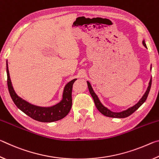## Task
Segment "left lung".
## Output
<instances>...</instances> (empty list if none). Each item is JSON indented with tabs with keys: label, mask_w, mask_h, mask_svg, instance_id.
<instances>
[{
	"label": "left lung",
	"mask_w": 159,
	"mask_h": 159,
	"mask_svg": "<svg viewBox=\"0 0 159 159\" xmlns=\"http://www.w3.org/2000/svg\"><path fill=\"white\" fill-rule=\"evenodd\" d=\"M142 43H143L144 46L145 48H147V45L145 44V42L144 41H142ZM88 83V89H89L90 91V95H92L93 98V100L94 102H95V104L97 107V109L99 110V111L102 113V114L104 116H108V117H111V118H125V117H128L129 116L131 115L133 113H134V111H136L137 109H138L139 107H140L142 104L144 103V102L146 101V99L148 97V95H149V93L150 91V88H151V85H152V79L150 80L149 83V86H148V88L146 91V93H144V95L142 97V99L140 100L139 101V102L138 104H136L135 105L130 107V108H129L128 109L125 110V111H123L122 112H118V113H116V112H112L109 110L107 108H106L105 107H104L102 104H101V102H99V99L98 98V96L96 95V94L94 93V91L93 90L92 87H91V85L89 82H87Z\"/></svg>",
	"instance_id": "left-lung-1"
}]
</instances>
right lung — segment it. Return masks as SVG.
<instances>
[{"instance_id":"add662e5","label":"right lung","mask_w":159,"mask_h":159,"mask_svg":"<svg viewBox=\"0 0 159 159\" xmlns=\"http://www.w3.org/2000/svg\"><path fill=\"white\" fill-rule=\"evenodd\" d=\"M7 88L10 97L21 111H22L29 117L40 122H54L57 121L66 116L70 111L72 105V86L76 79H74L68 83L65 86L63 93V98L60 103L51 107H39L34 106L23 100L17 95L13 90L11 80L10 79V74L7 63Z\"/></svg>"}]
</instances>
